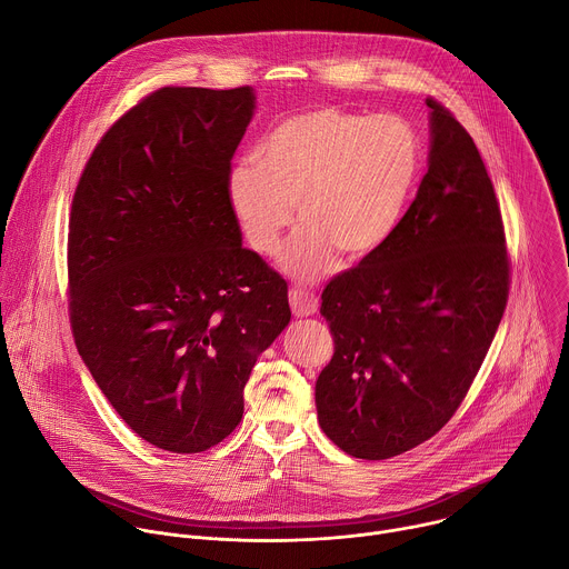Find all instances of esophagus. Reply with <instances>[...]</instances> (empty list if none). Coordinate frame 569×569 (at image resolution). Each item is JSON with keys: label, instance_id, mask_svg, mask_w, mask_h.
I'll return each instance as SVG.
<instances>
[{"label": "esophagus", "instance_id": "1", "mask_svg": "<svg viewBox=\"0 0 569 569\" xmlns=\"http://www.w3.org/2000/svg\"><path fill=\"white\" fill-rule=\"evenodd\" d=\"M290 308L297 317L312 315L317 310V295L306 288H292L290 290Z\"/></svg>", "mask_w": 569, "mask_h": 569}]
</instances>
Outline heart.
<instances>
[{"label": "heart", "instance_id": "heart-1", "mask_svg": "<svg viewBox=\"0 0 569 569\" xmlns=\"http://www.w3.org/2000/svg\"><path fill=\"white\" fill-rule=\"evenodd\" d=\"M421 176V141L393 114L367 117L336 106L281 119L229 176V202L250 246L277 254L281 236L303 227L283 252L297 279L327 272L336 254H376L398 229Z\"/></svg>", "mask_w": 569, "mask_h": 569}]
</instances>
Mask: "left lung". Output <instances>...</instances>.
Segmentation results:
<instances>
[{"instance_id": "left-lung-1", "label": "left lung", "mask_w": 569, "mask_h": 569, "mask_svg": "<svg viewBox=\"0 0 569 569\" xmlns=\"http://www.w3.org/2000/svg\"><path fill=\"white\" fill-rule=\"evenodd\" d=\"M430 167L385 246L321 292L336 351L315 385L327 437L389 459L435 437L466 398L500 327L511 261L481 154L435 101Z\"/></svg>"}]
</instances>
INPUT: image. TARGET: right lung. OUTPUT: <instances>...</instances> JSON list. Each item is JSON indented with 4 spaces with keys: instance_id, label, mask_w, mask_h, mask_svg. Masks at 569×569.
I'll return each instance as SVG.
<instances>
[{
    "instance_id": "add662e5",
    "label": "right lung",
    "mask_w": 569,
    "mask_h": 569,
    "mask_svg": "<svg viewBox=\"0 0 569 569\" xmlns=\"http://www.w3.org/2000/svg\"><path fill=\"white\" fill-rule=\"evenodd\" d=\"M254 92L167 86L101 137L67 236L76 349L126 426L193 455L233 432L257 358L288 327V283L242 248L229 202Z\"/></svg>"
}]
</instances>
